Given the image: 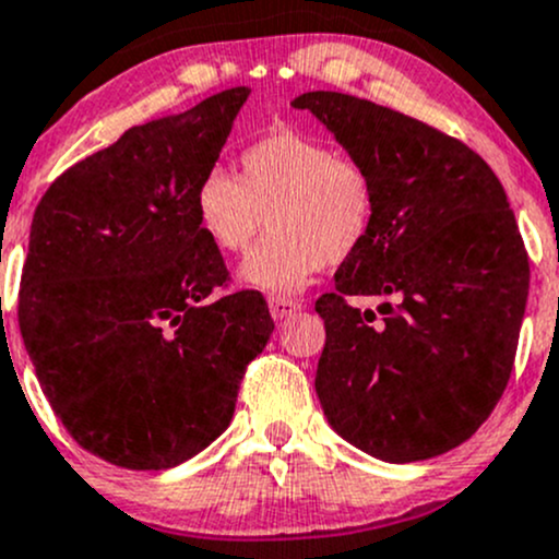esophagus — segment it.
Segmentation results:
<instances>
[{"mask_svg":"<svg viewBox=\"0 0 559 559\" xmlns=\"http://www.w3.org/2000/svg\"><path fill=\"white\" fill-rule=\"evenodd\" d=\"M270 305V316L275 318V321H284V318H289L292 312H297L302 305L297 302V299H289V297H281V294H275V297L267 299Z\"/></svg>","mask_w":559,"mask_h":559,"instance_id":"34e87169","label":"esophagus"}]
</instances>
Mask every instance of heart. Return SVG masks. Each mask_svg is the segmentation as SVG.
<instances>
[{
    "instance_id": "b5f03b06",
    "label": "heart",
    "mask_w": 559,
    "mask_h": 559,
    "mask_svg": "<svg viewBox=\"0 0 559 559\" xmlns=\"http://www.w3.org/2000/svg\"><path fill=\"white\" fill-rule=\"evenodd\" d=\"M199 230L223 254H243L265 219L270 236L241 267L262 292L292 294L323 265H342L371 238L379 186L364 162L336 156L321 140L275 132L238 156V175L214 167L193 190Z\"/></svg>"
}]
</instances>
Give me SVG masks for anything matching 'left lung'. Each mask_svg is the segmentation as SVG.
Instances as JSON below:
<instances>
[{
  "label": "left lung",
  "instance_id": "1",
  "mask_svg": "<svg viewBox=\"0 0 559 559\" xmlns=\"http://www.w3.org/2000/svg\"><path fill=\"white\" fill-rule=\"evenodd\" d=\"M310 110L373 171L379 214L316 312V392L329 425L384 462L440 456L504 395L528 299V251L493 169L462 140L342 92ZM379 296L377 313L348 305Z\"/></svg>",
  "mask_w": 559,
  "mask_h": 559
}]
</instances>
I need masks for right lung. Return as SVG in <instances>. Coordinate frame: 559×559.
<instances>
[{"mask_svg": "<svg viewBox=\"0 0 559 559\" xmlns=\"http://www.w3.org/2000/svg\"><path fill=\"white\" fill-rule=\"evenodd\" d=\"M249 90L132 127L41 195L17 323L36 379L84 451L169 469L230 425L275 323L260 292H228L193 190Z\"/></svg>", "mask_w": 559, "mask_h": 559, "instance_id": "obj_1", "label": "right lung"}]
</instances>
